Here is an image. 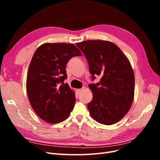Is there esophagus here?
Masks as SVG:
<instances>
[{
  "mask_svg": "<svg viewBox=\"0 0 160 160\" xmlns=\"http://www.w3.org/2000/svg\"><path fill=\"white\" fill-rule=\"evenodd\" d=\"M83 89H84V88H82L81 89H77V92H78L79 93H80L81 92H82L83 91Z\"/></svg>",
  "mask_w": 160,
  "mask_h": 160,
  "instance_id": "1",
  "label": "esophagus"
}]
</instances>
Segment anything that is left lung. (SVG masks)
<instances>
[{
  "instance_id": "obj_1",
  "label": "left lung",
  "mask_w": 160,
  "mask_h": 160,
  "mask_svg": "<svg viewBox=\"0 0 160 160\" xmlns=\"http://www.w3.org/2000/svg\"><path fill=\"white\" fill-rule=\"evenodd\" d=\"M88 62L93 81L90 83L93 99L88 104L93 119L104 125L118 122L129 111L134 97L135 77L127 57L114 43L89 40L76 43Z\"/></svg>"
}]
</instances>
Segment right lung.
Returning <instances> with one entry per match:
<instances>
[{"mask_svg": "<svg viewBox=\"0 0 160 160\" xmlns=\"http://www.w3.org/2000/svg\"><path fill=\"white\" fill-rule=\"evenodd\" d=\"M73 44L45 43L34 53L28 67L27 91L33 110L51 123L69 117L76 101L74 92L64 81L66 65L72 57L81 56Z\"/></svg>", "mask_w": 160, "mask_h": 160, "instance_id": "1", "label": "right lung"}]
</instances>
